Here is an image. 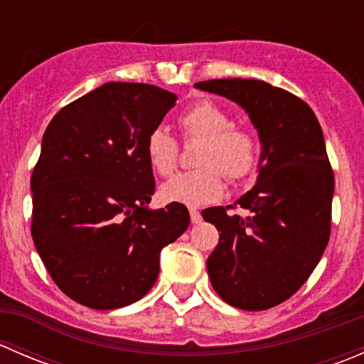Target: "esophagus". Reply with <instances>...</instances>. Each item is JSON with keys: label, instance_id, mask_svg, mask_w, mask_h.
<instances>
[{"label": "esophagus", "instance_id": "obj_1", "mask_svg": "<svg viewBox=\"0 0 364 364\" xmlns=\"http://www.w3.org/2000/svg\"><path fill=\"white\" fill-rule=\"evenodd\" d=\"M190 220H192V223H199L200 220H203V216H200V213L197 211V209H190Z\"/></svg>", "mask_w": 364, "mask_h": 364}]
</instances>
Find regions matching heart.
I'll return each mask as SVG.
<instances>
[{
    "instance_id": "1",
    "label": "heart",
    "mask_w": 364,
    "mask_h": 364,
    "mask_svg": "<svg viewBox=\"0 0 364 364\" xmlns=\"http://www.w3.org/2000/svg\"><path fill=\"white\" fill-rule=\"evenodd\" d=\"M185 137L204 139L199 164L203 167L181 172L164 183L161 197L168 203L200 208L223 196V176L241 181L255 171L260 159V139L252 128L232 124L225 107L200 100L179 114ZM146 156L153 171L171 176L178 167L179 144L165 128H155L146 139Z\"/></svg>"
}]
</instances>
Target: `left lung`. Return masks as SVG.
Here are the masks:
<instances>
[{
  "label": "left lung",
  "instance_id": "left-lung-1",
  "mask_svg": "<svg viewBox=\"0 0 364 364\" xmlns=\"http://www.w3.org/2000/svg\"><path fill=\"white\" fill-rule=\"evenodd\" d=\"M236 102L259 132V176L227 208L203 211L220 232L208 257L213 289L225 303L259 311L284 303L308 280L331 232L335 176L314 111L282 87L255 79H211L196 84Z\"/></svg>",
  "mask_w": 364,
  "mask_h": 364
}]
</instances>
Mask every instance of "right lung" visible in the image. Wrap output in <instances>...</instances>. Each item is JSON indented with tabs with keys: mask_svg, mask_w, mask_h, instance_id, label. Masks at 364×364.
Listing matches in <instances>:
<instances>
[{
	"mask_svg": "<svg viewBox=\"0 0 364 364\" xmlns=\"http://www.w3.org/2000/svg\"><path fill=\"white\" fill-rule=\"evenodd\" d=\"M176 100L151 84L105 82L43 134L31 236L54 284L84 306L114 310L148 294L161 248L188 229L183 204L148 209L155 178L146 139Z\"/></svg>",
	"mask_w": 364,
	"mask_h": 364,
	"instance_id": "1",
	"label": "right lung"
}]
</instances>
